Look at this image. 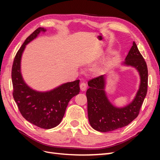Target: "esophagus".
<instances>
[{
    "instance_id": "esophagus-1",
    "label": "esophagus",
    "mask_w": 160,
    "mask_h": 160,
    "mask_svg": "<svg viewBox=\"0 0 160 160\" xmlns=\"http://www.w3.org/2000/svg\"><path fill=\"white\" fill-rule=\"evenodd\" d=\"M80 89H81V91H85L87 89V85H86V83H81L80 84Z\"/></svg>"
}]
</instances>
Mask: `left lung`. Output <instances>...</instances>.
Segmentation results:
<instances>
[{"instance_id": "8db88e82", "label": "left lung", "mask_w": 160, "mask_h": 160, "mask_svg": "<svg viewBox=\"0 0 160 160\" xmlns=\"http://www.w3.org/2000/svg\"><path fill=\"white\" fill-rule=\"evenodd\" d=\"M122 65L132 67L140 77L139 89L132 102L118 108L111 103L105 91L106 77L101 75L89 81L87 90L88 118L91 126L101 132H108L126 126L138 117L148 91L146 62L133 41Z\"/></svg>"}]
</instances>
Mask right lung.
<instances>
[{"mask_svg": "<svg viewBox=\"0 0 160 160\" xmlns=\"http://www.w3.org/2000/svg\"><path fill=\"white\" fill-rule=\"evenodd\" d=\"M46 28H38L28 36L14 57L12 68L13 98L19 111L28 122L42 129H51L59 125L65 115L69 101L80 91L79 80L67 82L47 91L31 88L21 74V57L26 45Z\"/></svg>", "mask_w": 160, "mask_h": 160, "instance_id": "right-lung-1", "label": "right lung"}]
</instances>
